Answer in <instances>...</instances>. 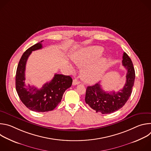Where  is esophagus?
<instances>
[{"label":"esophagus","instance_id":"obj_1","mask_svg":"<svg viewBox=\"0 0 151 151\" xmlns=\"http://www.w3.org/2000/svg\"><path fill=\"white\" fill-rule=\"evenodd\" d=\"M79 81H78L76 79H73V85H78V84H79Z\"/></svg>","mask_w":151,"mask_h":151}]
</instances>
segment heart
I'll use <instances>...</instances> for the list:
<instances>
[{"label": "heart", "instance_id": "1", "mask_svg": "<svg viewBox=\"0 0 151 151\" xmlns=\"http://www.w3.org/2000/svg\"><path fill=\"white\" fill-rule=\"evenodd\" d=\"M100 48H91L82 50L73 57V60L78 66L84 68L82 70V78L87 83H94L103 76L107 60L102 58L92 63L100 52Z\"/></svg>", "mask_w": 151, "mask_h": 151}]
</instances>
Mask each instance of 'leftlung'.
<instances>
[{"mask_svg":"<svg viewBox=\"0 0 151 151\" xmlns=\"http://www.w3.org/2000/svg\"><path fill=\"white\" fill-rule=\"evenodd\" d=\"M122 63L127 70L126 82L122 90L118 92L106 93L99 82L87 87L85 102L96 112L102 114L113 113L123 107L130 97L134 83L135 71L131 58L125 52L123 54Z\"/></svg>","mask_w":151,"mask_h":151,"instance_id":"1","label":"left lung"}]
</instances>
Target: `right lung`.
I'll return each mask as SVG.
<instances>
[{
  "label": "right lung",
  "instance_id": "right-lung-1",
  "mask_svg": "<svg viewBox=\"0 0 151 151\" xmlns=\"http://www.w3.org/2000/svg\"><path fill=\"white\" fill-rule=\"evenodd\" d=\"M42 40L27 49L21 57L15 76V87L23 103L32 111L45 112L52 111L61 102L63 95L72 84L70 76L55 74L53 79L45 83L40 89L25 84L27 60L32 52L42 48Z\"/></svg>",
  "mask_w": 151,
  "mask_h": 151
}]
</instances>
